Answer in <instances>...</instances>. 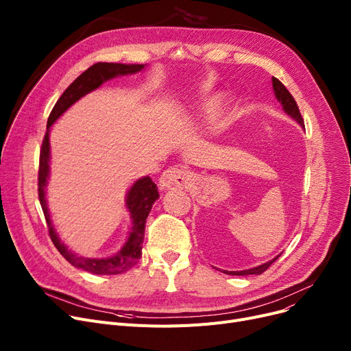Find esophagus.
<instances>
[{
  "label": "esophagus",
  "instance_id": "esophagus-1",
  "mask_svg": "<svg viewBox=\"0 0 351 351\" xmlns=\"http://www.w3.org/2000/svg\"><path fill=\"white\" fill-rule=\"evenodd\" d=\"M191 179H192V175L189 171L173 166V168H169L168 171L163 172L159 180V186L162 189H178V188L183 189L189 186Z\"/></svg>",
  "mask_w": 351,
  "mask_h": 351
}]
</instances>
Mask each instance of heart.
<instances>
[{"mask_svg": "<svg viewBox=\"0 0 351 351\" xmlns=\"http://www.w3.org/2000/svg\"><path fill=\"white\" fill-rule=\"evenodd\" d=\"M220 104H222V98L220 97H213L210 98L206 105H205V110L210 115V117H216L219 114V109H220Z\"/></svg>", "mask_w": 351, "mask_h": 351, "instance_id": "obj_1", "label": "heart"}]
</instances>
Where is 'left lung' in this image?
<instances>
[{
    "instance_id": "8db88e82",
    "label": "left lung",
    "mask_w": 351,
    "mask_h": 351,
    "mask_svg": "<svg viewBox=\"0 0 351 351\" xmlns=\"http://www.w3.org/2000/svg\"><path fill=\"white\" fill-rule=\"evenodd\" d=\"M271 84H273L274 95H276V98H278V101L282 104V106H283V109H285V112H286L287 115H290L293 119H296V121L304 128V122H303L302 114H300V110H299V106H298L296 101H294V98L291 97L290 92L287 90V88H286L278 78H274V77H271ZM279 256H280V254H279ZM279 256H276L274 259H271V261H269V262H266V263H263V265H261V266H257V267H253V269L241 270V271H228V270H223V273L232 274V276L262 274L263 271H266V270L271 266V263H273L276 259H278Z\"/></svg>"
}]
</instances>
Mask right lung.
<instances>
[{"instance_id":"obj_1","label":"right lung","mask_w":351,"mask_h":351,"mask_svg":"<svg viewBox=\"0 0 351 351\" xmlns=\"http://www.w3.org/2000/svg\"><path fill=\"white\" fill-rule=\"evenodd\" d=\"M145 65L139 64H114V62H97L89 66L85 72L73 81L60 97V99L52 108L48 122H47V134L43 141L41 152H40V171H38V197L40 204L47 220V226L49 230V237L55 247L65 257V259L78 269L94 274H121L136 265L142 253V242L145 236V223L146 217L149 215L152 205L159 197V192L155 183L149 176H143L138 179L126 195V208L132 217V228L129 230L128 241L122 246V249L109 257L102 259H89L82 257L69 250L55 232L51 215L48 210L47 199H45V188L49 178V128L57 121L65 110L75 104L80 98L86 95L88 92L99 88L104 82L112 80L119 75H128V73H136L143 69Z\"/></svg>"}]
</instances>
